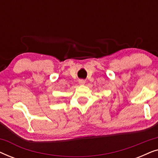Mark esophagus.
I'll return each instance as SVG.
<instances>
[{
    "mask_svg": "<svg viewBox=\"0 0 158 158\" xmlns=\"http://www.w3.org/2000/svg\"><path fill=\"white\" fill-rule=\"evenodd\" d=\"M85 81H84V80H80L79 81V83L81 84V85H83V84H85Z\"/></svg>",
    "mask_w": 158,
    "mask_h": 158,
    "instance_id": "1",
    "label": "esophagus"
}]
</instances>
